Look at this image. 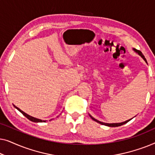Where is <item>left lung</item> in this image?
I'll use <instances>...</instances> for the list:
<instances>
[{
  "label": "left lung",
  "instance_id": "8db88e82",
  "mask_svg": "<svg viewBox=\"0 0 155 155\" xmlns=\"http://www.w3.org/2000/svg\"><path fill=\"white\" fill-rule=\"evenodd\" d=\"M133 50L135 51V52L136 53H137V54H138L142 58H143L144 60H145V61L146 63H147V61H146V58H145V56H144V55L142 54V52L140 51H139V50H137V49H135V48H133ZM90 116L91 118H92V120H94V121H96V122H97V123H99V124H101V125H104V126H109V127H118V126H122V125H124V124H126V123H128L129 120H130L131 119H132V118H131V119H129V120H126V121H124V122H122V123H117V124H107V123H103V122H101V121H99V120H97V119H95L94 118H93L92 116H90Z\"/></svg>",
  "mask_w": 155,
  "mask_h": 155
}]
</instances>
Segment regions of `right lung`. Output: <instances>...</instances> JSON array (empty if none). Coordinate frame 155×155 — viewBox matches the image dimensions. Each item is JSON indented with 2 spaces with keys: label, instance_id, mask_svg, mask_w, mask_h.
<instances>
[{
  "label": "right lung",
  "instance_id": "obj_1",
  "mask_svg": "<svg viewBox=\"0 0 155 155\" xmlns=\"http://www.w3.org/2000/svg\"><path fill=\"white\" fill-rule=\"evenodd\" d=\"M14 106V107L15 108V109H17L19 111H20L21 113H22L23 115H24L25 117H26L27 118H28V119L29 120H31V121H32V122H35V123H39V122H46V120H41V119H39V118H35V117H32V116H29V115H28V114H27L26 113H25L24 111H22V110L21 109H19L18 107H15V105H13Z\"/></svg>",
  "mask_w": 155,
  "mask_h": 155
}]
</instances>
